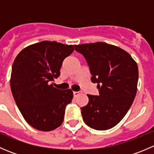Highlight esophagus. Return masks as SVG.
I'll return each mask as SVG.
<instances>
[{
	"instance_id": "34e87169",
	"label": "esophagus",
	"mask_w": 154,
	"mask_h": 154,
	"mask_svg": "<svg viewBox=\"0 0 154 154\" xmlns=\"http://www.w3.org/2000/svg\"><path fill=\"white\" fill-rule=\"evenodd\" d=\"M73 94H74V97H77V96L80 95V91H74V92H73Z\"/></svg>"
}]
</instances>
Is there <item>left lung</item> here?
I'll use <instances>...</instances> for the list:
<instances>
[{
  "instance_id": "8db88e82",
  "label": "left lung",
  "mask_w": 154,
  "mask_h": 154,
  "mask_svg": "<svg viewBox=\"0 0 154 154\" xmlns=\"http://www.w3.org/2000/svg\"><path fill=\"white\" fill-rule=\"evenodd\" d=\"M89 66L91 80L99 95L87 94L88 103L81 107L83 121L97 130L112 128L130 109L137 91V63L125 50L105 42L74 45Z\"/></svg>"
}]
</instances>
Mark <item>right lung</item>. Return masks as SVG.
I'll use <instances>...</instances> for the list:
<instances>
[{"label":"right lung","instance_id":"1","mask_svg":"<svg viewBox=\"0 0 154 154\" xmlns=\"http://www.w3.org/2000/svg\"><path fill=\"white\" fill-rule=\"evenodd\" d=\"M74 50L73 45L43 41L24 48L15 57L11 91L24 119L36 130L51 131L63 122L73 91L59 89L51 83L60 77L63 60Z\"/></svg>","mask_w":154,"mask_h":154}]
</instances>
